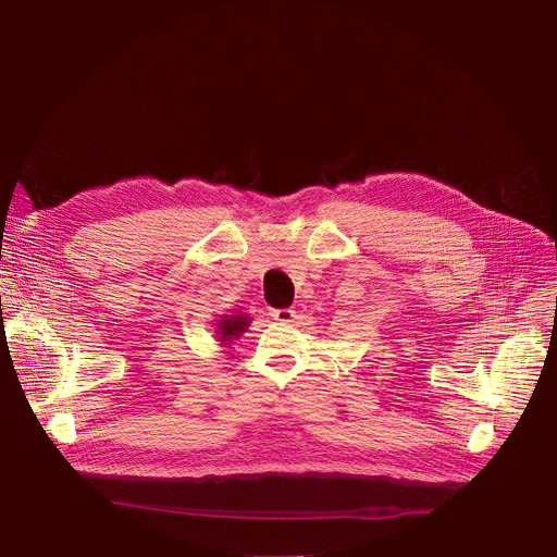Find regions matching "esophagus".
<instances>
[{"label": "esophagus", "mask_w": 557, "mask_h": 557, "mask_svg": "<svg viewBox=\"0 0 557 557\" xmlns=\"http://www.w3.org/2000/svg\"><path fill=\"white\" fill-rule=\"evenodd\" d=\"M271 314H273V320H277L282 324H288V322H293L295 317H297L293 308H275V310H271Z\"/></svg>", "instance_id": "1"}]
</instances>
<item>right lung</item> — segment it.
<instances>
[{
  "label": "right lung",
  "instance_id": "1",
  "mask_svg": "<svg viewBox=\"0 0 557 557\" xmlns=\"http://www.w3.org/2000/svg\"><path fill=\"white\" fill-rule=\"evenodd\" d=\"M247 326H249V320H247L245 314H226V317H222V322L218 324V335L222 337L220 342H228V339L240 337Z\"/></svg>",
  "mask_w": 557,
  "mask_h": 557
}]
</instances>
